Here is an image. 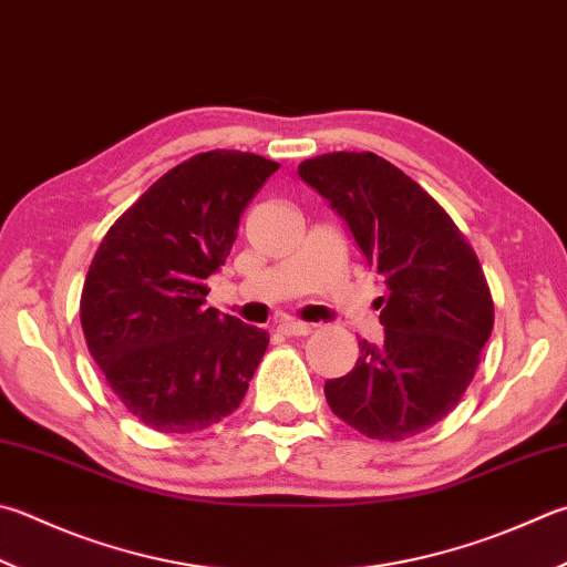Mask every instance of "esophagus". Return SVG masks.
Masks as SVG:
<instances>
[{
  "label": "esophagus",
  "instance_id": "1",
  "mask_svg": "<svg viewBox=\"0 0 567 567\" xmlns=\"http://www.w3.org/2000/svg\"><path fill=\"white\" fill-rule=\"evenodd\" d=\"M279 330L284 336H308L313 330V326L303 323V320H281Z\"/></svg>",
  "mask_w": 567,
  "mask_h": 567
}]
</instances>
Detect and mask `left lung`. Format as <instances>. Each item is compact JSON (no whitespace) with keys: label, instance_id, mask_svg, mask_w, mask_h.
Here are the masks:
<instances>
[{"label":"left lung","instance_id":"1","mask_svg":"<svg viewBox=\"0 0 567 567\" xmlns=\"http://www.w3.org/2000/svg\"><path fill=\"white\" fill-rule=\"evenodd\" d=\"M388 286L384 343H360L326 400L348 426L402 442L450 414L474 380L494 328V298L472 244L446 209L375 153H326L298 165Z\"/></svg>","mask_w":567,"mask_h":567}]
</instances>
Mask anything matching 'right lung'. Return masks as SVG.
I'll list each match as a JSON object with an SVG mask.
<instances>
[{
	"mask_svg": "<svg viewBox=\"0 0 567 567\" xmlns=\"http://www.w3.org/2000/svg\"><path fill=\"white\" fill-rule=\"evenodd\" d=\"M276 169L241 151L189 157L115 219L93 256L85 346L125 410L155 432L189 434L229 416L269 348L264 328L207 308L205 281Z\"/></svg>",
	"mask_w": 567,
	"mask_h": 567,
	"instance_id": "add662e5",
	"label": "right lung"
}]
</instances>
